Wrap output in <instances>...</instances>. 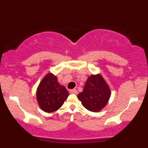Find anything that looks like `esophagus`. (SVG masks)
Instances as JSON below:
<instances>
[{"instance_id": "obj_1", "label": "esophagus", "mask_w": 148, "mask_h": 148, "mask_svg": "<svg viewBox=\"0 0 148 148\" xmlns=\"http://www.w3.org/2000/svg\"><path fill=\"white\" fill-rule=\"evenodd\" d=\"M69 92H70L71 94H77V90H76V89H72L69 90Z\"/></svg>"}]
</instances>
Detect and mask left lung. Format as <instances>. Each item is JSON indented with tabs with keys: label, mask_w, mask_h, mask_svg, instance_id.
Segmentation results:
<instances>
[{
	"label": "left lung",
	"mask_w": 148,
	"mask_h": 148,
	"mask_svg": "<svg viewBox=\"0 0 148 148\" xmlns=\"http://www.w3.org/2000/svg\"><path fill=\"white\" fill-rule=\"evenodd\" d=\"M110 97V88L101 74L89 76L83 92L77 95L83 106L92 112L101 111L107 104Z\"/></svg>",
	"instance_id": "left-lung-1"
}]
</instances>
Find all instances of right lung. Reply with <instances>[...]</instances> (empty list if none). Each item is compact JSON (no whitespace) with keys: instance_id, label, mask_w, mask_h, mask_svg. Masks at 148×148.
Instances as JSON below:
<instances>
[{"instance_id":"obj_1","label":"right lung","mask_w":148,"mask_h":148,"mask_svg":"<svg viewBox=\"0 0 148 148\" xmlns=\"http://www.w3.org/2000/svg\"><path fill=\"white\" fill-rule=\"evenodd\" d=\"M69 96L64 86H60L55 75L49 73L39 84L36 97L39 106L42 111L52 113L57 111L63 104Z\"/></svg>"}]
</instances>
